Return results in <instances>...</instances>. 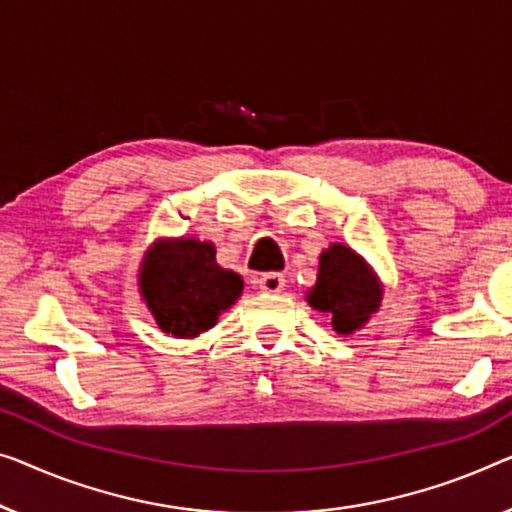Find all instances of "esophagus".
I'll list each match as a JSON object with an SVG mask.
<instances>
[{"instance_id": "34e87169", "label": "esophagus", "mask_w": 512, "mask_h": 512, "mask_svg": "<svg viewBox=\"0 0 512 512\" xmlns=\"http://www.w3.org/2000/svg\"><path fill=\"white\" fill-rule=\"evenodd\" d=\"M257 285L264 294H280L282 287H285V278L280 273H264V276L257 278Z\"/></svg>"}]
</instances>
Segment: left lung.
Instances as JSON below:
<instances>
[{"label": "left lung", "mask_w": 512, "mask_h": 512, "mask_svg": "<svg viewBox=\"0 0 512 512\" xmlns=\"http://www.w3.org/2000/svg\"><path fill=\"white\" fill-rule=\"evenodd\" d=\"M384 299L375 269L345 243H331L319 255L317 282L305 292L310 308L331 317L335 333L352 335L377 315Z\"/></svg>", "instance_id": "1"}]
</instances>
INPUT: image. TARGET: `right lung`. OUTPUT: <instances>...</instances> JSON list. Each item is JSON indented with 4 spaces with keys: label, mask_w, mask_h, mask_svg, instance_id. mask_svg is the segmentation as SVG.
<instances>
[{
    "label": "right lung",
    "mask_w": 512,
    "mask_h": 512,
    "mask_svg": "<svg viewBox=\"0 0 512 512\" xmlns=\"http://www.w3.org/2000/svg\"><path fill=\"white\" fill-rule=\"evenodd\" d=\"M137 292L172 338H197L239 301V273L216 262V246L195 236L156 239L144 250L137 269Z\"/></svg>",
    "instance_id": "1"
}]
</instances>
